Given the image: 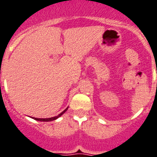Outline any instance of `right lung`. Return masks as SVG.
Here are the masks:
<instances>
[{
	"label": "right lung",
	"mask_w": 157,
	"mask_h": 157,
	"mask_svg": "<svg viewBox=\"0 0 157 157\" xmlns=\"http://www.w3.org/2000/svg\"><path fill=\"white\" fill-rule=\"evenodd\" d=\"M67 108L68 107H67L66 109L64 110L63 112H62L60 114H59L58 116H56V117H50V118H36V117H33V119L36 120V121H54V120L58 119L59 117H60L62 116V115L63 114L64 112H66L67 110Z\"/></svg>",
	"instance_id": "right-lung-1"
}]
</instances>
